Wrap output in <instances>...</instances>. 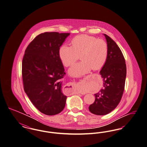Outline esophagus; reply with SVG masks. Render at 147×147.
Masks as SVG:
<instances>
[{"mask_svg":"<svg viewBox=\"0 0 147 147\" xmlns=\"http://www.w3.org/2000/svg\"><path fill=\"white\" fill-rule=\"evenodd\" d=\"M74 86H75V85L74 84H68V87H69V88H68V89L71 92V91H73L72 90L74 88Z\"/></svg>","mask_w":147,"mask_h":147,"instance_id":"1","label":"esophagus"}]
</instances>
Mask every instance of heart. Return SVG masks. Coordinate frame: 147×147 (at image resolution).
<instances>
[{"instance_id": "obj_1", "label": "heart", "mask_w": 147, "mask_h": 147, "mask_svg": "<svg viewBox=\"0 0 147 147\" xmlns=\"http://www.w3.org/2000/svg\"><path fill=\"white\" fill-rule=\"evenodd\" d=\"M71 45V46L62 45L59 49V55L63 65L66 67L71 65L80 55L81 61L69 69L71 76H82L88 73L92 68L96 69L102 67L106 61L108 46L104 40L82 34L73 38Z\"/></svg>"}]
</instances>
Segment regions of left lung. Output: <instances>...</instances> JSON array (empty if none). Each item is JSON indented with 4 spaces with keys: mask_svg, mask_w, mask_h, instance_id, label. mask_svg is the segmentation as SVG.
I'll return each instance as SVG.
<instances>
[{
    "mask_svg": "<svg viewBox=\"0 0 147 147\" xmlns=\"http://www.w3.org/2000/svg\"><path fill=\"white\" fill-rule=\"evenodd\" d=\"M108 56L100 71L103 80V88L95 94V100L89 110L97 115H105L117 106L125 89L126 65L120 49L115 42L105 34Z\"/></svg>",
    "mask_w": 147,
    "mask_h": 147,
    "instance_id": "1",
    "label": "left lung"
}]
</instances>
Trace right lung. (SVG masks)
<instances>
[{
    "label": "right lung",
    "mask_w": 147,
    "mask_h": 147,
    "mask_svg": "<svg viewBox=\"0 0 147 147\" xmlns=\"http://www.w3.org/2000/svg\"><path fill=\"white\" fill-rule=\"evenodd\" d=\"M70 33L45 32L28 45L22 59L25 92L42 113L54 115L63 111L67 96L62 92L66 74L59 58L60 46Z\"/></svg>",
    "instance_id": "add662e5"
}]
</instances>
